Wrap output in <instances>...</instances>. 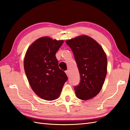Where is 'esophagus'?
<instances>
[{"mask_svg":"<svg viewBox=\"0 0 130 130\" xmlns=\"http://www.w3.org/2000/svg\"><path fill=\"white\" fill-rule=\"evenodd\" d=\"M65 73L67 74V76H69V70H67V71H65Z\"/></svg>","mask_w":130,"mask_h":130,"instance_id":"obj_1","label":"esophagus"}]
</instances>
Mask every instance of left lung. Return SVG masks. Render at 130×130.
Wrapping results in <instances>:
<instances>
[{
  "mask_svg": "<svg viewBox=\"0 0 130 130\" xmlns=\"http://www.w3.org/2000/svg\"><path fill=\"white\" fill-rule=\"evenodd\" d=\"M74 53L80 82L75 86L76 96L91 99L100 92L107 73V57L102 47L90 37L82 35L66 40Z\"/></svg>",
  "mask_w": 130,
  "mask_h": 130,
  "instance_id": "left-lung-1",
  "label": "left lung"
}]
</instances>
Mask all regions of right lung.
<instances>
[{"instance_id":"1","label":"right lung","mask_w":130,"mask_h":130,"mask_svg":"<svg viewBox=\"0 0 130 130\" xmlns=\"http://www.w3.org/2000/svg\"><path fill=\"white\" fill-rule=\"evenodd\" d=\"M63 40L38 38L27 48L24 66L30 87L37 96L51 101L59 97L68 77L58 67L56 53Z\"/></svg>"}]
</instances>
